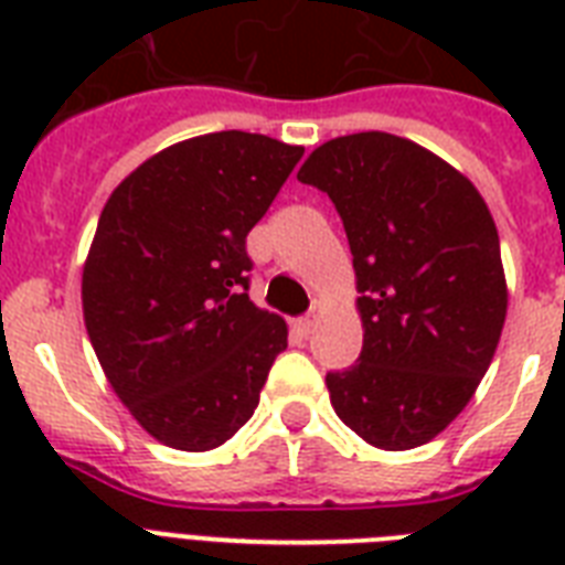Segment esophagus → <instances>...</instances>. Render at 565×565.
<instances>
[{
    "instance_id": "1",
    "label": "esophagus",
    "mask_w": 565,
    "mask_h": 565,
    "mask_svg": "<svg viewBox=\"0 0 565 565\" xmlns=\"http://www.w3.org/2000/svg\"><path fill=\"white\" fill-rule=\"evenodd\" d=\"M322 310H326V305H322V301H313V308H310L308 317H301L299 322H296V326H299L301 334H310V331L317 328V319L322 317Z\"/></svg>"
}]
</instances>
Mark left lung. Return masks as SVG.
<instances>
[{
	"label": "left lung",
	"mask_w": 565,
	"mask_h": 565,
	"mask_svg": "<svg viewBox=\"0 0 565 565\" xmlns=\"http://www.w3.org/2000/svg\"><path fill=\"white\" fill-rule=\"evenodd\" d=\"M352 246L363 349L328 372L337 416L384 451L425 446L487 375L508 317L492 213L463 172L407 137L328 140L299 170Z\"/></svg>",
	"instance_id": "left-lung-1"
}]
</instances>
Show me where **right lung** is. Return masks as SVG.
I'll return each instance as SVG.
<instances>
[{
    "label": "right lung",
    "mask_w": 565,
    "mask_h": 565,
    "mask_svg": "<svg viewBox=\"0 0 565 565\" xmlns=\"http://www.w3.org/2000/svg\"><path fill=\"white\" fill-rule=\"evenodd\" d=\"M305 154L213 131L143 161L102 207L82 273L102 372L158 443L211 451L255 413L287 322L248 299L246 234Z\"/></svg>",
    "instance_id": "1"
}]
</instances>
